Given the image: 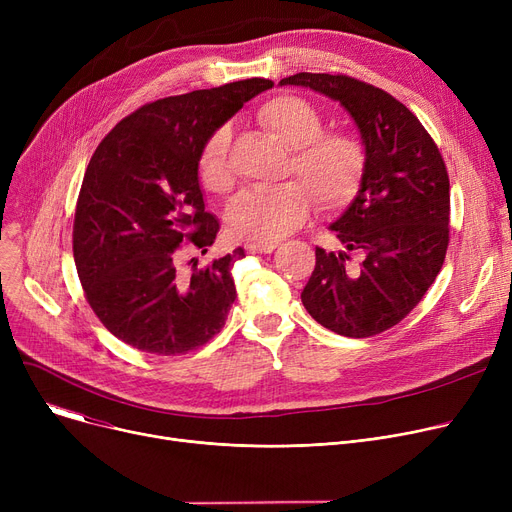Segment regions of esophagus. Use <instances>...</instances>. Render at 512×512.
<instances>
[{"instance_id": "esophagus-1", "label": "esophagus", "mask_w": 512, "mask_h": 512, "mask_svg": "<svg viewBox=\"0 0 512 512\" xmlns=\"http://www.w3.org/2000/svg\"><path fill=\"white\" fill-rule=\"evenodd\" d=\"M278 247V242H247V253H272Z\"/></svg>"}]
</instances>
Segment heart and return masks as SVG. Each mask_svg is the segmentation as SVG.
<instances>
[{"label": "heart", "mask_w": 512, "mask_h": 512, "mask_svg": "<svg viewBox=\"0 0 512 512\" xmlns=\"http://www.w3.org/2000/svg\"><path fill=\"white\" fill-rule=\"evenodd\" d=\"M259 122L292 149L288 174L301 182H284L270 191L242 193L228 211L236 238L249 242H276L309 215L311 195L317 205L334 209L351 201L363 180L365 149L357 137L342 130L321 132L324 120L311 103L294 95H278L259 107ZM230 130L218 128L199 155V178L211 193H228L234 184L230 166Z\"/></svg>", "instance_id": "b5f03b06"}]
</instances>
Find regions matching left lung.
Wrapping results in <instances>:
<instances>
[{"mask_svg":"<svg viewBox=\"0 0 512 512\" xmlns=\"http://www.w3.org/2000/svg\"><path fill=\"white\" fill-rule=\"evenodd\" d=\"M280 85L338 101L361 132L359 193L330 226L344 251L315 249L301 301L317 324L340 336H375L405 319L442 270L450 232L444 159L407 105L363 80L299 72ZM351 252L364 255L359 268L345 265Z\"/></svg>","mask_w":512,"mask_h":512,"instance_id":"left-lung-1","label":"left lung"}]
</instances>
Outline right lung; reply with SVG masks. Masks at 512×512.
<instances>
[{"label":"right lung","instance_id":"right-lung-1","mask_svg":"<svg viewBox=\"0 0 512 512\" xmlns=\"http://www.w3.org/2000/svg\"><path fill=\"white\" fill-rule=\"evenodd\" d=\"M272 87L247 78L145 103L95 149L74 213V263L101 324L132 348L184 355L224 328L245 251L191 276H178L176 261L184 249L205 255L220 230L199 184L205 141Z\"/></svg>","mask_w":512,"mask_h":512}]
</instances>
